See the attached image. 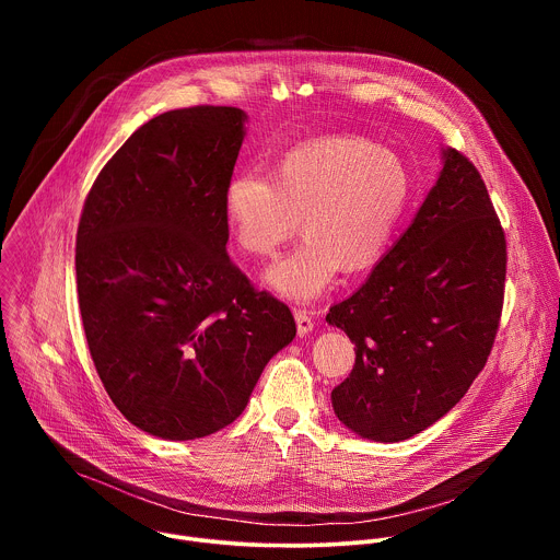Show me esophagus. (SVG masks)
I'll return each instance as SVG.
<instances>
[{
    "label": "esophagus",
    "mask_w": 560,
    "mask_h": 560,
    "mask_svg": "<svg viewBox=\"0 0 560 560\" xmlns=\"http://www.w3.org/2000/svg\"><path fill=\"white\" fill-rule=\"evenodd\" d=\"M294 322H296V332H299V337L307 335V332L314 328L312 314H310L307 310H294Z\"/></svg>",
    "instance_id": "obj_1"
}]
</instances>
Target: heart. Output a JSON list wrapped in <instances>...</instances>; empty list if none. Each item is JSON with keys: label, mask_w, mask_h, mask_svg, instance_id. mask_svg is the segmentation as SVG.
<instances>
[{"label": "heart", "mask_w": 560, "mask_h": 560, "mask_svg": "<svg viewBox=\"0 0 560 560\" xmlns=\"http://www.w3.org/2000/svg\"><path fill=\"white\" fill-rule=\"evenodd\" d=\"M410 201L401 156L363 137H324L292 148L275 177L248 171L223 190L232 242L253 257H270L296 232L303 242L266 272L285 299L312 301L337 279L370 268L387 250Z\"/></svg>", "instance_id": "obj_1"}]
</instances>
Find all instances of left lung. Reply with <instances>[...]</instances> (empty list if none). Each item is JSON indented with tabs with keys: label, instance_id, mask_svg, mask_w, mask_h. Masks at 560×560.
<instances>
[{
	"label": "left lung",
	"instance_id": "left-lung-1",
	"mask_svg": "<svg viewBox=\"0 0 560 560\" xmlns=\"http://www.w3.org/2000/svg\"><path fill=\"white\" fill-rule=\"evenodd\" d=\"M410 228L326 322L354 343L332 389L339 421L398 443L445 417L483 370L503 310L505 232L488 188L454 148Z\"/></svg>",
	"mask_w": 560,
	"mask_h": 560
}]
</instances>
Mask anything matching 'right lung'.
Wrapping results in <instances>:
<instances>
[{
	"label": "right lung",
	"mask_w": 560,
	"mask_h": 560,
	"mask_svg": "<svg viewBox=\"0 0 560 560\" xmlns=\"http://www.w3.org/2000/svg\"><path fill=\"white\" fill-rule=\"evenodd\" d=\"M232 106L137 128L95 179L77 230V294L97 374L139 430L192 441L230 425L296 335L228 253L223 190L246 137Z\"/></svg>",
	"instance_id": "add662e5"
}]
</instances>
